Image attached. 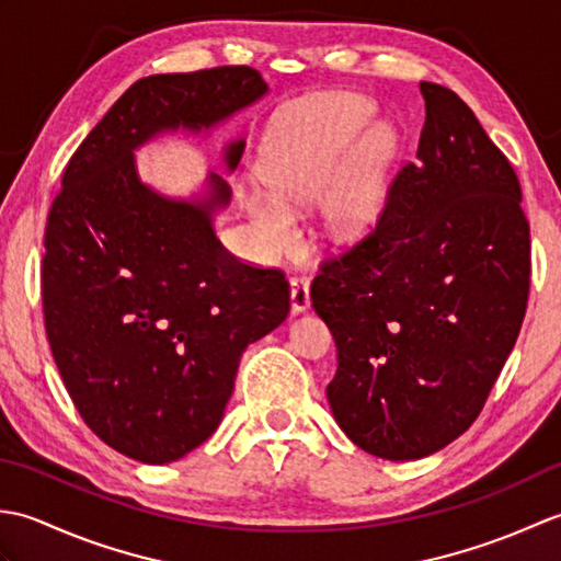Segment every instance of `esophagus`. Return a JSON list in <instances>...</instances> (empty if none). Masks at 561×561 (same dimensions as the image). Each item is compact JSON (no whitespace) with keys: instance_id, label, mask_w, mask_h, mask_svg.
I'll return each mask as SVG.
<instances>
[{"instance_id":"esophagus-1","label":"esophagus","mask_w":561,"mask_h":561,"mask_svg":"<svg viewBox=\"0 0 561 561\" xmlns=\"http://www.w3.org/2000/svg\"><path fill=\"white\" fill-rule=\"evenodd\" d=\"M289 294H291V311L294 313H306L311 308V284L304 277H294L289 282Z\"/></svg>"}]
</instances>
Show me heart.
<instances>
[{
  "label": "heart",
  "instance_id": "heart-1",
  "mask_svg": "<svg viewBox=\"0 0 561 561\" xmlns=\"http://www.w3.org/2000/svg\"><path fill=\"white\" fill-rule=\"evenodd\" d=\"M366 103L337 96L304 111L287 139L260 165L262 185L241 193L257 250L282 257L301 243L294 209L320 199V219L332 238L347 241L374 224L383 202L386 165L396 149V133L368 121Z\"/></svg>",
  "mask_w": 561,
  "mask_h": 561
}]
</instances>
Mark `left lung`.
Returning <instances> with one entry per match:
<instances>
[{
    "mask_svg": "<svg viewBox=\"0 0 561 561\" xmlns=\"http://www.w3.org/2000/svg\"><path fill=\"white\" fill-rule=\"evenodd\" d=\"M416 161L374 233L311 284L337 344L332 416L362 450L416 460L478 420L514 350L530 229L511 163L458 93L422 81Z\"/></svg>",
    "mask_w": 561,
    "mask_h": 561,
    "instance_id": "left-lung-1",
    "label": "left lung"
}]
</instances>
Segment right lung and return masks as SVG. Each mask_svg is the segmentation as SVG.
I'll list each match as a JSON object with an SVG mask.
<instances>
[{
	"instance_id": "1",
	"label": "right lung",
	"mask_w": 561,
	"mask_h": 561,
	"mask_svg": "<svg viewBox=\"0 0 561 561\" xmlns=\"http://www.w3.org/2000/svg\"><path fill=\"white\" fill-rule=\"evenodd\" d=\"M270 93L257 69L219 67L133 83L69 159L43 255L47 342L81 420L123 456L163 465L217 432L248 344L289 316L279 270L243 265L217 238L231 187L190 197L139 175L163 135L209 137ZM245 139L221 145L226 173Z\"/></svg>"
}]
</instances>
